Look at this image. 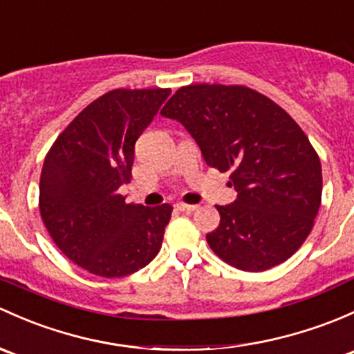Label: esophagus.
Returning <instances> with one entry per match:
<instances>
[{"instance_id": "esophagus-1", "label": "esophagus", "mask_w": 354, "mask_h": 354, "mask_svg": "<svg viewBox=\"0 0 354 354\" xmlns=\"http://www.w3.org/2000/svg\"><path fill=\"white\" fill-rule=\"evenodd\" d=\"M174 208H176V210H180V212H185V214H189V212L196 210V205H188V203H176Z\"/></svg>"}]
</instances>
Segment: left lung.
Returning <instances> with one entry per match:
<instances>
[{"label":"left lung","mask_w":354,"mask_h":354,"mask_svg":"<svg viewBox=\"0 0 354 354\" xmlns=\"http://www.w3.org/2000/svg\"><path fill=\"white\" fill-rule=\"evenodd\" d=\"M161 115L188 130L208 166L230 171L237 198L217 205L212 251L243 271L286 261L310 234L322 196L321 159L299 124L239 84L183 86Z\"/></svg>","instance_id":"1"}]
</instances>
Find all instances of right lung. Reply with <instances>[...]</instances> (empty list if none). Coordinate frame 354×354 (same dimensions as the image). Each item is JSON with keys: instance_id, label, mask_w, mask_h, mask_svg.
<instances>
[{"instance_id": "right-lung-1", "label": "right lung", "mask_w": 354, "mask_h": 354, "mask_svg": "<svg viewBox=\"0 0 354 354\" xmlns=\"http://www.w3.org/2000/svg\"><path fill=\"white\" fill-rule=\"evenodd\" d=\"M169 88L113 89L95 100L52 144L40 174L39 207L52 241L96 277L136 273L159 252L173 207L125 203L133 147Z\"/></svg>"}]
</instances>
